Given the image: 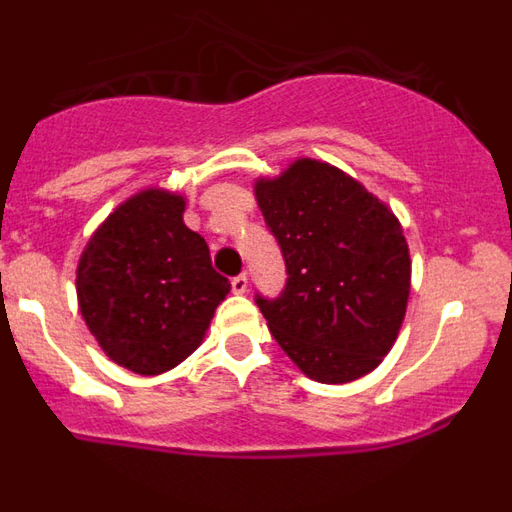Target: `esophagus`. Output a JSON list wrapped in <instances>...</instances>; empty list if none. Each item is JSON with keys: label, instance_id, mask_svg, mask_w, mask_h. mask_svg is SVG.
<instances>
[{"label": "esophagus", "instance_id": "esophagus-1", "mask_svg": "<svg viewBox=\"0 0 512 512\" xmlns=\"http://www.w3.org/2000/svg\"><path fill=\"white\" fill-rule=\"evenodd\" d=\"M230 287H233L235 295H246V292H248V277H246V274H238V277L230 279Z\"/></svg>", "mask_w": 512, "mask_h": 512}]
</instances>
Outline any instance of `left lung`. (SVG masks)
<instances>
[{
    "label": "left lung",
    "instance_id": "8db88e82",
    "mask_svg": "<svg viewBox=\"0 0 512 512\" xmlns=\"http://www.w3.org/2000/svg\"><path fill=\"white\" fill-rule=\"evenodd\" d=\"M253 192L287 264L282 295H256L271 336L315 382L374 372L410 297V251L395 212L315 158H297Z\"/></svg>",
    "mask_w": 512,
    "mask_h": 512
}]
</instances>
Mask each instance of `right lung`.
Instances as JSON below:
<instances>
[{"instance_id": "right-lung-1", "label": "right lung", "mask_w": 512, "mask_h": 512, "mask_svg": "<svg viewBox=\"0 0 512 512\" xmlns=\"http://www.w3.org/2000/svg\"><path fill=\"white\" fill-rule=\"evenodd\" d=\"M182 215V194H133L94 230L76 269L87 328L104 354L140 377L182 364L230 292Z\"/></svg>"}]
</instances>
